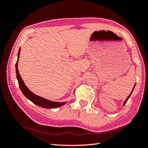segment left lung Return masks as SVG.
Masks as SVG:
<instances>
[{
	"label": "left lung",
	"instance_id": "left-lung-1",
	"mask_svg": "<svg viewBox=\"0 0 148 148\" xmlns=\"http://www.w3.org/2000/svg\"><path fill=\"white\" fill-rule=\"evenodd\" d=\"M131 94H130V95L128 96V97H127V98H126V100L125 101V102H124V104H123V105H125V104L126 103L127 101V100H128V99H129V98L130 97V96H131Z\"/></svg>",
	"mask_w": 148,
	"mask_h": 148
}]
</instances>
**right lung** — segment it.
<instances>
[{
    "instance_id": "1",
    "label": "right lung",
    "mask_w": 148,
    "mask_h": 148,
    "mask_svg": "<svg viewBox=\"0 0 148 148\" xmlns=\"http://www.w3.org/2000/svg\"><path fill=\"white\" fill-rule=\"evenodd\" d=\"M20 52H21V48H20V49L18 50V59L15 64L16 74H17V78L18 79L20 88H21L23 94L25 96V97L29 99H30L32 102H33L34 104H35V105L43 108H58L63 105H65V102L59 103V102L49 101L48 100V99H46L42 97H39V96L35 95L34 93L32 92L30 90H29V88H28L26 86V85H25L24 82H23V79H22L21 75H20V73L18 72V58L20 55Z\"/></svg>"
}]
</instances>
